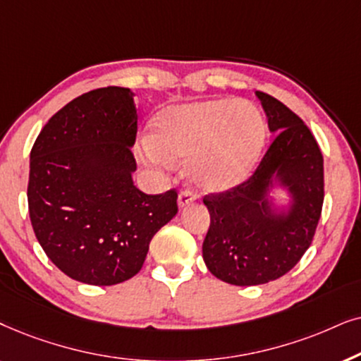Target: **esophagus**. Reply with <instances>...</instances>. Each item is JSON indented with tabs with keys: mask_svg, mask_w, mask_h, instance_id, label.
<instances>
[{
	"mask_svg": "<svg viewBox=\"0 0 361 361\" xmlns=\"http://www.w3.org/2000/svg\"><path fill=\"white\" fill-rule=\"evenodd\" d=\"M195 201V196L190 193V191H181L180 195H178V208L183 209L186 206H190L191 203Z\"/></svg>",
	"mask_w": 361,
	"mask_h": 361,
	"instance_id": "34e87169",
	"label": "esophagus"
}]
</instances>
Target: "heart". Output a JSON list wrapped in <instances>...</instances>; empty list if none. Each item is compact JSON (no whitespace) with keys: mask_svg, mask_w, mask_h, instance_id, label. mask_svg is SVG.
Masks as SVG:
<instances>
[{"mask_svg":"<svg viewBox=\"0 0 361 361\" xmlns=\"http://www.w3.org/2000/svg\"><path fill=\"white\" fill-rule=\"evenodd\" d=\"M264 143L266 123L252 104L203 100L163 110L153 137L143 140L142 158L158 170L186 161V173L196 188L221 193L252 175Z\"/></svg>","mask_w":361,"mask_h":361,"instance_id":"b5f03b06","label":"heart"}]
</instances>
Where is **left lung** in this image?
<instances>
[{
    "label": "left lung",
    "mask_w": 361,
    "mask_h": 361,
    "mask_svg": "<svg viewBox=\"0 0 361 361\" xmlns=\"http://www.w3.org/2000/svg\"><path fill=\"white\" fill-rule=\"evenodd\" d=\"M256 97L277 133L272 145L247 181L204 196V264L233 286L267 284L289 272L309 249L324 204V157L309 127L272 95L257 90ZM277 189L286 191L282 205Z\"/></svg>",
    "instance_id": "obj_1"
}]
</instances>
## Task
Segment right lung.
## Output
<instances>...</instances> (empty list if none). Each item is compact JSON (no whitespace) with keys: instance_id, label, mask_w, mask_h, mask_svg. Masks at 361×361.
<instances>
[{"instance_id":"right-lung-1","label":"right lung","mask_w":361,"mask_h":361,"mask_svg":"<svg viewBox=\"0 0 361 361\" xmlns=\"http://www.w3.org/2000/svg\"><path fill=\"white\" fill-rule=\"evenodd\" d=\"M127 87L71 100L44 125L30 157L27 204L46 256L89 286L128 281L152 238L178 213L176 191L133 185L137 109Z\"/></svg>"}]
</instances>
